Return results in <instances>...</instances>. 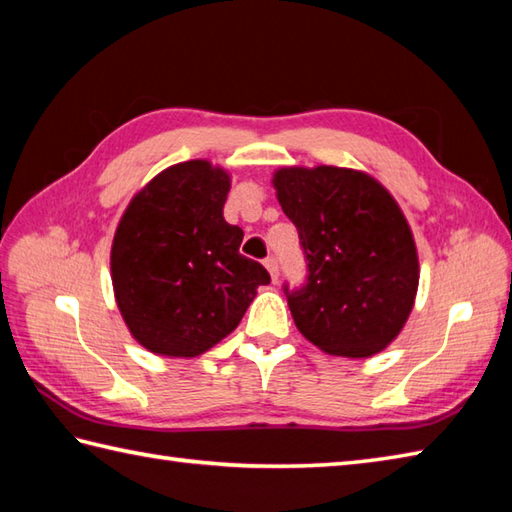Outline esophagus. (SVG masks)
Returning <instances> with one entry per match:
<instances>
[{"mask_svg":"<svg viewBox=\"0 0 512 512\" xmlns=\"http://www.w3.org/2000/svg\"><path fill=\"white\" fill-rule=\"evenodd\" d=\"M264 266L268 268V273H270V277H273V281H277V279H279V266H277V259H275L273 255H268V257L264 259Z\"/></svg>","mask_w":512,"mask_h":512,"instance_id":"34e87169","label":"esophagus"}]
</instances>
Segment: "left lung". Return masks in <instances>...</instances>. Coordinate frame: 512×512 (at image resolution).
I'll use <instances>...</instances> for the list:
<instances>
[{"label": "left lung", "instance_id": "1", "mask_svg": "<svg viewBox=\"0 0 512 512\" xmlns=\"http://www.w3.org/2000/svg\"><path fill=\"white\" fill-rule=\"evenodd\" d=\"M277 200L297 226L308 281L284 292L299 332L334 356L367 358L396 339L418 292V253L391 193L363 171L281 167Z\"/></svg>", "mask_w": 512, "mask_h": 512}]
</instances>
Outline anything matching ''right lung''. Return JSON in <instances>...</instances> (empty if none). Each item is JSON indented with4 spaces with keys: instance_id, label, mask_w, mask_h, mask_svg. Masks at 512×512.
Returning a JSON list of instances; mask_svg holds the SVG:
<instances>
[{
    "instance_id": "right-lung-1",
    "label": "right lung",
    "mask_w": 512,
    "mask_h": 512,
    "mask_svg": "<svg viewBox=\"0 0 512 512\" xmlns=\"http://www.w3.org/2000/svg\"><path fill=\"white\" fill-rule=\"evenodd\" d=\"M231 176L209 160L173 165L145 184L118 222L114 297L149 352L193 358L242 321L268 270L239 255L244 231L224 220Z\"/></svg>"
}]
</instances>
